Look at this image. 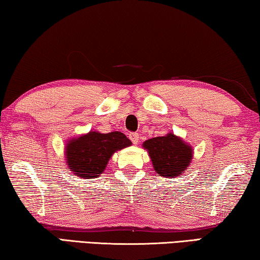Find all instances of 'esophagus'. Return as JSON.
Wrapping results in <instances>:
<instances>
[{
  "label": "esophagus",
  "mask_w": 260,
  "mask_h": 260,
  "mask_svg": "<svg viewBox=\"0 0 260 260\" xmlns=\"http://www.w3.org/2000/svg\"><path fill=\"white\" fill-rule=\"evenodd\" d=\"M129 138L134 144H137L139 142V134L138 133H131L129 134Z\"/></svg>",
  "instance_id": "34e87169"
}]
</instances>
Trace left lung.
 Instances as JSON below:
<instances>
[{
    "instance_id": "8db88e82",
    "label": "left lung",
    "mask_w": 260,
    "mask_h": 260,
    "mask_svg": "<svg viewBox=\"0 0 260 260\" xmlns=\"http://www.w3.org/2000/svg\"><path fill=\"white\" fill-rule=\"evenodd\" d=\"M143 146L150 154L156 174L164 177L175 178L185 172L192 159L191 146L173 134L148 139Z\"/></svg>"
}]
</instances>
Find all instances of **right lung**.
I'll list each match as a JSON object with an SVG mask.
<instances>
[{"label": "right lung", "instance_id": "1", "mask_svg": "<svg viewBox=\"0 0 260 260\" xmlns=\"http://www.w3.org/2000/svg\"><path fill=\"white\" fill-rule=\"evenodd\" d=\"M130 145V139L120 131L109 134L91 131L67 144V165L79 177H98L105 170L114 152Z\"/></svg>", "mask_w": 260, "mask_h": 260}]
</instances>
